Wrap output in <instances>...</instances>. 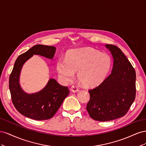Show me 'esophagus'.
Wrapping results in <instances>:
<instances>
[{
    "label": "esophagus",
    "instance_id": "esophagus-1",
    "mask_svg": "<svg viewBox=\"0 0 146 146\" xmlns=\"http://www.w3.org/2000/svg\"><path fill=\"white\" fill-rule=\"evenodd\" d=\"M70 90H71V91L73 92H77L79 91V88H78L77 86L74 85L71 87V88H70Z\"/></svg>",
    "mask_w": 146,
    "mask_h": 146
}]
</instances>
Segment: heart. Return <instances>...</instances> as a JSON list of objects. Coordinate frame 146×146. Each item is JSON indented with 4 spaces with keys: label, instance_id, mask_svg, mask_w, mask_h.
Masks as SVG:
<instances>
[{
    "label": "heart",
    "instance_id": "obj_1",
    "mask_svg": "<svg viewBox=\"0 0 146 146\" xmlns=\"http://www.w3.org/2000/svg\"><path fill=\"white\" fill-rule=\"evenodd\" d=\"M111 66V59L106 53L90 47L72 49L68 52L66 59L57 61L56 70L60 78L70 82L76 76L82 85L92 88L99 85L107 77Z\"/></svg>",
    "mask_w": 146,
    "mask_h": 146
}]
</instances>
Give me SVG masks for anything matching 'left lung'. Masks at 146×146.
<instances>
[{
	"label": "left lung",
	"instance_id": "left-lung-1",
	"mask_svg": "<svg viewBox=\"0 0 146 146\" xmlns=\"http://www.w3.org/2000/svg\"><path fill=\"white\" fill-rule=\"evenodd\" d=\"M113 58L111 72L100 85L90 90L86 110L90 117L109 121L123 116L136 96V72L129 60L116 46L106 44Z\"/></svg>",
	"mask_w": 146,
	"mask_h": 146
}]
</instances>
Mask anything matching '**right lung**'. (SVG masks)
Segmentation results:
<instances>
[{
  "label": "right lung",
  "instance_id": "add662e5",
  "mask_svg": "<svg viewBox=\"0 0 146 146\" xmlns=\"http://www.w3.org/2000/svg\"><path fill=\"white\" fill-rule=\"evenodd\" d=\"M55 50L54 46L38 44L20 55L15 61L10 76L9 88L15 107L25 117L38 121L50 119L69 94L68 88L60 85L54 78L49 79L42 90L33 94L24 92L19 84L21 70L26 61L33 55L52 59Z\"/></svg>",
  "mask_w": 146,
  "mask_h": 146
}]
</instances>
